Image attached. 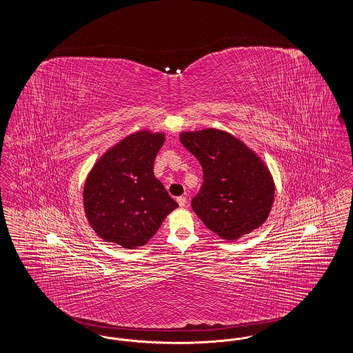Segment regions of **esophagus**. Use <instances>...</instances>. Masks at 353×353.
<instances>
[{"label":"esophagus","instance_id":"esophagus-1","mask_svg":"<svg viewBox=\"0 0 353 353\" xmlns=\"http://www.w3.org/2000/svg\"><path fill=\"white\" fill-rule=\"evenodd\" d=\"M177 202H179V205H180L181 208H184L185 205H186V199L181 196V197H179V199H177Z\"/></svg>","mask_w":353,"mask_h":353}]
</instances>
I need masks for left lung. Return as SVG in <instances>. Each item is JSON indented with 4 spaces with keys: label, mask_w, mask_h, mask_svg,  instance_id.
<instances>
[{
    "label": "left lung",
    "mask_w": 353,
    "mask_h": 353,
    "mask_svg": "<svg viewBox=\"0 0 353 353\" xmlns=\"http://www.w3.org/2000/svg\"><path fill=\"white\" fill-rule=\"evenodd\" d=\"M180 140L203 170V184L192 208L209 230L232 242L266 222L275 184L252 148L217 128L185 131Z\"/></svg>",
    "instance_id": "left-lung-1"
}]
</instances>
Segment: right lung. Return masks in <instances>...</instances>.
I'll return each instance as SVG.
<instances>
[{"label":"right lung","instance_id":"1","mask_svg":"<svg viewBox=\"0 0 353 353\" xmlns=\"http://www.w3.org/2000/svg\"><path fill=\"white\" fill-rule=\"evenodd\" d=\"M164 141L165 134L151 130L127 134L88 172L84 214L103 241L128 250L144 246L179 206L153 173Z\"/></svg>","mask_w":353,"mask_h":353}]
</instances>
